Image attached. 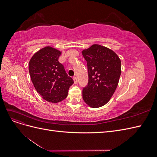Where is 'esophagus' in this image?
Wrapping results in <instances>:
<instances>
[{
	"instance_id": "obj_1",
	"label": "esophagus",
	"mask_w": 157,
	"mask_h": 157,
	"mask_svg": "<svg viewBox=\"0 0 157 157\" xmlns=\"http://www.w3.org/2000/svg\"><path fill=\"white\" fill-rule=\"evenodd\" d=\"M73 80H74V83H75V84H77V83L78 82L77 78L76 77H73Z\"/></svg>"
}]
</instances>
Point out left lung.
I'll return each instance as SVG.
<instances>
[{
	"label": "left lung",
	"instance_id": "1",
	"mask_svg": "<svg viewBox=\"0 0 157 157\" xmlns=\"http://www.w3.org/2000/svg\"><path fill=\"white\" fill-rule=\"evenodd\" d=\"M82 54L87 61L88 82L82 90V98L93 108L100 107L115 92L121 74V61L111 49L93 44Z\"/></svg>",
	"mask_w": 157,
	"mask_h": 157
}]
</instances>
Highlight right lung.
Instances as JSON below:
<instances>
[{"label": "right lung", "instance_id": "obj_1", "mask_svg": "<svg viewBox=\"0 0 157 157\" xmlns=\"http://www.w3.org/2000/svg\"><path fill=\"white\" fill-rule=\"evenodd\" d=\"M61 54L46 46L36 52L29 63L31 81L37 92L46 101L55 103L67 98L69 87L74 83L58 61Z\"/></svg>", "mask_w": 157, "mask_h": 157}]
</instances>
